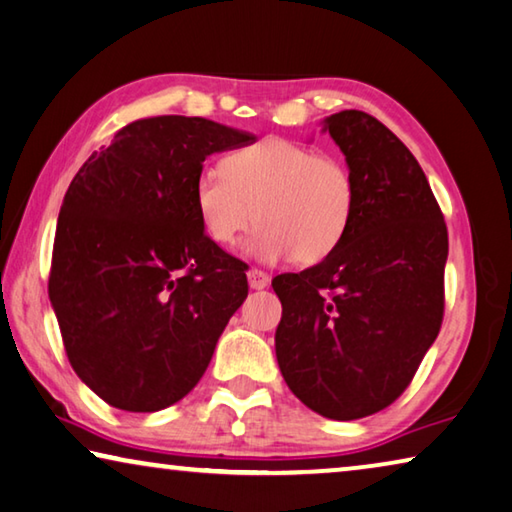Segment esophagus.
<instances>
[{
	"mask_svg": "<svg viewBox=\"0 0 512 512\" xmlns=\"http://www.w3.org/2000/svg\"><path fill=\"white\" fill-rule=\"evenodd\" d=\"M248 285H250V289H266L271 285V275L264 273L262 269H250L248 271Z\"/></svg>",
	"mask_w": 512,
	"mask_h": 512,
	"instance_id": "obj_1",
	"label": "esophagus"
}]
</instances>
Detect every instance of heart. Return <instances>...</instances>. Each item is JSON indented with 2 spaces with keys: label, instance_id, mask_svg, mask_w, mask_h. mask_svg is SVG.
<instances>
[{
  "label": "heart",
  "instance_id": "b5f03b06",
  "mask_svg": "<svg viewBox=\"0 0 512 512\" xmlns=\"http://www.w3.org/2000/svg\"><path fill=\"white\" fill-rule=\"evenodd\" d=\"M202 230L230 248L250 225L248 257L298 264L326 259L344 241L355 214V180L342 159L269 136L223 159V170L205 168L193 184Z\"/></svg>",
  "mask_w": 512,
  "mask_h": 512
}]
</instances>
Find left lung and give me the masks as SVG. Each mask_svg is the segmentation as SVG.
Returning a JSON list of instances; mask_svg holds the SVG:
<instances>
[{
    "label": "left lung",
    "instance_id": "obj_1",
    "mask_svg": "<svg viewBox=\"0 0 512 512\" xmlns=\"http://www.w3.org/2000/svg\"><path fill=\"white\" fill-rule=\"evenodd\" d=\"M321 125L355 180V214L335 253L273 278L275 355L307 408L351 421L399 399L433 346L449 237L424 170L380 120L351 109Z\"/></svg>",
    "mask_w": 512,
    "mask_h": 512
}]
</instances>
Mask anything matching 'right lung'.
<instances>
[{"label": "right lung", "mask_w": 512, "mask_h": 512, "mask_svg": "<svg viewBox=\"0 0 512 512\" xmlns=\"http://www.w3.org/2000/svg\"><path fill=\"white\" fill-rule=\"evenodd\" d=\"M255 139L207 118H143L70 182L50 300L72 369L113 408L184 399L246 300L243 262L202 230L193 184L209 154Z\"/></svg>", "instance_id": "1"}]
</instances>
